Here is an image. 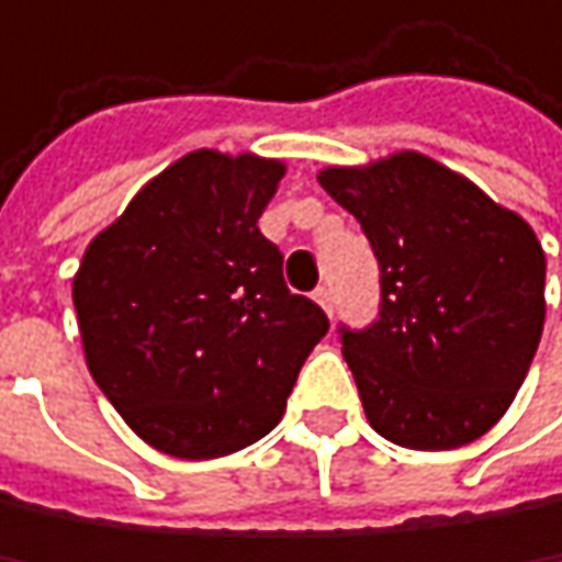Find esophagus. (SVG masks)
<instances>
[{
  "mask_svg": "<svg viewBox=\"0 0 562 562\" xmlns=\"http://www.w3.org/2000/svg\"><path fill=\"white\" fill-rule=\"evenodd\" d=\"M314 301H317L327 314H334V294H330V288H317V291H314Z\"/></svg>",
  "mask_w": 562,
  "mask_h": 562,
  "instance_id": "1",
  "label": "esophagus"
}]
</instances>
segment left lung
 <instances>
[{"instance_id":"1","label":"left lung","mask_w":562,"mask_h":562,"mask_svg":"<svg viewBox=\"0 0 562 562\" xmlns=\"http://www.w3.org/2000/svg\"><path fill=\"white\" fill-rule=\"evenodd\" d=\"M317 179L380 261V317L363 330L340 324L370 425L419 451L481 438L514 403L543 334L547 258L533 228L422 153Z\"/></svg>"}]
</instances>
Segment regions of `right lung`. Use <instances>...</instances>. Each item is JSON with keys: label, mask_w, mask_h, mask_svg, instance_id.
<instances>
[{"label": "right lung", "mask_w": 562, "mask_h": 562, "mask_svg": "<svg viewBox=\"0 0 562 562\" xmlns=\"http://www.w3.org/2000/svg\"><path fill=\"white\" fill-rule=\"evenodd\" d=\"M284 162L195 149L85 251L75 311L94 383L172 458L265 438L330 321L281 274L258 218Z\"/></svg>", "instance_id": "1"}]
</instances>
